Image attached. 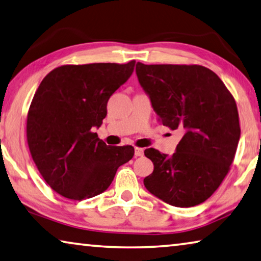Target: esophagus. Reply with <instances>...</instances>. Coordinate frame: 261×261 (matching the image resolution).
<instances>
[{
  "mask_svg": "<svg viewBox=\"0 0 261 261\" xmlns=\"http://www.w3.org/2000/svg\"><path fill=\"white\" fill-rule=\"evenodd\" d=\"M135 156H136V157L143 156V149H142V148L135 147Z\"/></svg>",
  "mask_w": 261,
  "mask_h": 261,
  "instance_id": "esophagus-1",
  "label": "esophagus"
}]
</instances>
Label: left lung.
I'll list each match as a JSON object with an SVG mask.
<instances>
[{
    "instance_id": "1",
    "label": "left lung",
    "mask_w": 261,
    "mask_h": 261,
    "mask_svg": "<svg viewBox=\"0 0 261 261\" xmlns=\"http://www.w3.org/2000/svg\"><path fill=\"white\" fill-rule=\"evenodd\" d=\"M141 87L164 126L184 133L172 156L145 149L150 193L176 207L211 197L229 171L241 136L236 102L216 73L200 65L136 64Z\"/></svg>"
}]
</instances>
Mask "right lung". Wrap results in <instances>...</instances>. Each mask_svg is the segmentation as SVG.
<instances>
[{"instance_id": "1", "label": "right lung", "mask_w": 261, "mask_h": 261, "mask_svg": "<svg viewBox=\"0 0 261 261\" xmlns=\"http://www.w3.org/2000/svg\"><path fill=\"white\" fill-rule=\"evenodd\" d=\"M135 61L63 65L41 81L27 114V143L44 181L64 197L82 200L107 190L134 156L132 145L110 147L93 129L111 95L129 79Z\"/></svg>"}]
</instances>
